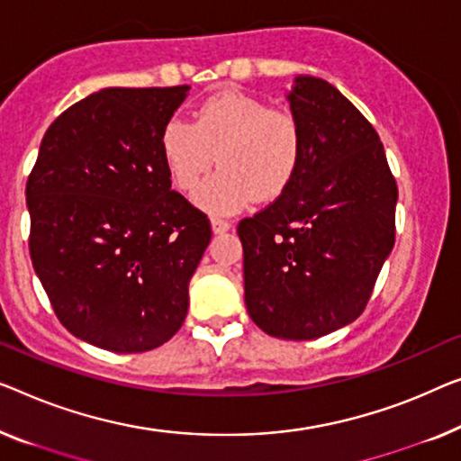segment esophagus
<instances>
[{"instance_id": "obj_1", "label": "esophagus", "mask_w": 461, "mask_h": 461, "mask_svg": "<svg viewBox=\"0 0 461 461\" xmlns=\"http://www.w3.org/2000/svg\"><path fill=\"white\" fill-rule=\"evenodd\" d=\"M210 224H212V230H214L216 235H220V232L230 230V222H229V220H222V218H212V220H210Z\"/></svg>"}]
</instances>
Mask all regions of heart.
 <instances>
[{
  "label": "heart",
  "mask_w": 461,
  "mask_h": 461,
  "mask_svg": "<svg viewBox=\"0 0 461 461\" xmlns=\"http://www.w3.org/2000/svg\"><path fill=\"white\" fill-rule=\"evenodd\" d=\"M166 170L193 191L216 162L220 170L193 195L214 216L237 214L256 199H275L293 183L303 137L295 116L239 91H220L199 105L195 120L170 118L159 135Z\"/></svg>",
  "instance_id": "b5f03b06"
}]
</instances>
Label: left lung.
Returning <instances> with one entry per match:
<instances>
[{
  "label": "left lung",
  "instance_id": "left-lung-1",
  "mask_svg": "<svg viewBox=\"0 0 461 461\" xmlns=\"http://www.w3.org/2000/svg\"><path fill=\"white\" fill-rule=\"evenodd\" d=\"M286 102L303 137L297 175L237 232L253 322L310 341L364 312L395 245L397 185L375 126L337 86L297 75Z\"/></svg>",
  "mask_w": 461,
  "mask_h": 461
}]
</instances>
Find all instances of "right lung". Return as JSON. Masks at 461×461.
<instances>
[{"label": "right lung", "mask_w": 461, "mask_h": 461, "mask_svg": "<svg viewBox=\"0 0 461 461\" xmlns=\"http://www.w3.org/2000/svg\"><path fill=\"white\" fill-rule=\"evenodd\" d=\"M189 85L108 86L45 132L26 183L32 268L72 335L149 351L181 329L210 220L170 191L159 135Z\"/></svg>", "instance_id": "right-lung-1"}]
</instances>
